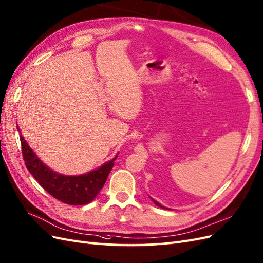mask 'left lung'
I'll list each match as a JSON object with an SVG mask.
<instances>
[{
    "instance_id": "obj_1",
    "label": "left lung",
    "mask_w": 263,
    "mask_h": 263,
    "mask_svg": "<svg viewBox=\"0 0 263 263\" xmlns=\"http://www.w3.org/2000/svg\"><path fill=\"white\" fill-rule=\"evenodd\" d=\"M153 201H154V203H155V204H156L157 206H159V208H162V209H166V208H165V206H163L162 204H159V203H158V202H156L155 200H153Z\"/></svg>"
}]
</instances>
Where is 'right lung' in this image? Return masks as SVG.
Segmentation results:
<instances>
[{
    "label": "right lung",
    "instance_id": "right-lung-1",
    "mask_svg": "<svg viewBox=\"0 0 263 263\" xmlns=\"http://www.w3.org/2000/svg\"><path fill=\"white\" fill-rule=\"evenodd\" d=\"M22 153L29 173L49 194L66 204L84 205L94 200L111 172L117 156L95 171L80 176H65L47 167L20 135Z\"/></svg>",
    "mask_w": 263,
    "mask_h": 263
}]
</instances>
